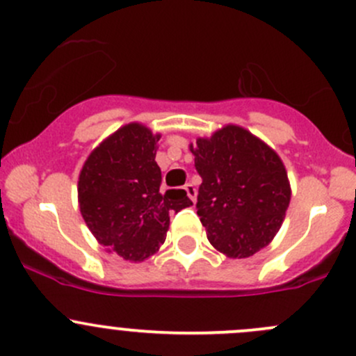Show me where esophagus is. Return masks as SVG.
<instances>
[{"label": "esophagus", "instance_id": "obj_1", "mask_svg": "<svg viewBox=\"0 0 356 356\" xmlns=\"http://www.w3.org/2000/svg\"><path fill=\"white\" fill-rule=\"evenodd\" d=\"M184 189H186V194H188V196H189V200L194 203V201H196V196H197L196 188H194V186L191 184V182H188V184L184 186Z\"/></svg>", "mask_w": 356, "mask_h": 356}]
</instances>
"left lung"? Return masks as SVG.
<instances>
[{
    "label": "left lung",
    "mask_w": 356,
    "mask_h": 356,
    "mask_svg": "<svg viewBox=\"0 0 356 356\" xmlns=\"http://www.w3.org/2000/svg\"><path fill=\"white\" fill-rule=\"evenodd\" d=\"M201 182L197 215L208 241L232 259L266 247L285 220L291 189L278 153L242 126L189 145Z\"/></svg>",
    "instance_id": "obj_1"
}]
</instances>
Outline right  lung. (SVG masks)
Listing matches in <instances>:
<instances>
[{"instance_id":"1","label":"right lung","mask_w":356,"mask_h":356,"mask_svg":"<svg viewBox=\"0 0 356 356\" xmlns=\"http://www.w3.org/2000/svg\"><path fill=\"white\" fill-rule=\"evenodd\" d=\"M160 134L129 122L92 149L78 177L85 223L107 252L141 263L165 242L170 213L193 204L184 189L162 193L156 165Z\"/></svg>"}]
</instances>
